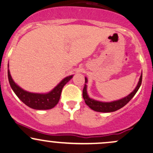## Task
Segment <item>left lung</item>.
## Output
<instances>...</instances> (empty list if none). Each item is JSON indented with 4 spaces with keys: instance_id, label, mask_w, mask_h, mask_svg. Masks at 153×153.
I'll use <instances>...</instances> for the list:
<instances>
[{
    "instance_id": "left-lung-1",
    "label": "left lung",
    "mask_w": 153,
    "mask_h": 153,
    "mask_svg": "<svg viewBox=\"0 0 153 153\" xmlns=\"http://www.w3.org/2000/svg\"><path fill=\"white\" fill-rule=\"evenodd\" d=\"M142 73L141 75L140 78L138 82V84H137V87L135 88L133 91L126 96V97H124L123 99H120L119 100H116V101L110 102H100L97 101V100H93V99L90 98L88 97V94H87V85L85 83H87L88 80L86 78H85V85L84 88L83 90V97L84 99V101L87 105L90 107L91 109H92L93 110L97 112H115L116 110H119V109L122 108V107L125 106L128 102L131 100L134 97V96L136 94V93L137 92V91L139 90V87H140L141 84H142Z\"/></svg>"
}]
</instances>
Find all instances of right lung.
Masks as SVG:
<instances>
[{"label": "right lung", "mask_w": 153, "mask_h": 153, "mask_svg": "<svg viewBox=\"0 0 153 153\" xmlns=\"http://www.w3.org/2000/svg\"><path fill=\"white\" fill-rule=\"evenodd\" d=\"M73 76V75H72L64 78L53 90L48 93H31L22 89L16 83H15L11 78L9 70H8V81L12 90L23 103L30 108L35 110H49L56 106L59 101L63 87L69 80H70Z\"/></svg>", "instance_id": "1"}]
</instances>
